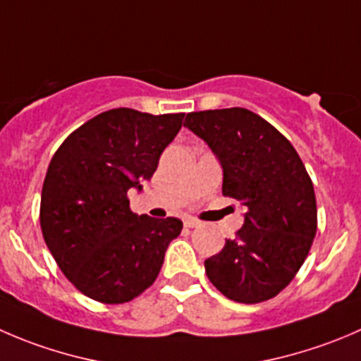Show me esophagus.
Here are the masks:
<instances>
[{"label": "esophagus", "instance_id": "34e87169", "mask_svg": "<svg viewBox=\"0 0 361 361\" xmlns=\"http://www.w3.org/2000/svg\"><path fill=\"white\" fill-rule=\"evenodd\" d=\"M183 224H185V227H197V226H201V222H199L197 219H194V216H187V219L183 220Z\"/></svg>", "mask_w": 361, "mask_h": 361}]
</instances>
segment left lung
I'll return each mask as SVG.
<instances>
[{
    "label": "left lung",
    "instance_id": "8db88e82",
    "mask_svg": "<svg viewBox=\"0 0 361 361\" xmlns=\"http://www.w3.org/2000/svg\"><path fill=\"white\" fill-rule=\"evenodd\" d=\"M185 127L222 166V194L245 208L236 238L204 261L209 282L240 303L277 296L295 279L317 231L312 180L291 142L243 107L199 111Z\"/></svg>",
    "mask_w": 361,
    "mask_h": 361
}]
</instances>
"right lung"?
Masks as SVG:
<instances>
[{
	"instance_id": "right-lung-1",
	"label": "right lung",
	"mask_w": 361,
	"mask_h": 361,
	"mask_svg": "<svg viewBox=\"0 0 361 361\" xmlns=\"http://www.w3.org/2000/svg\"><path fill=\"white\" fill-rule=\"evenodd\" d=\"M183 113L153 116L111 109L77 128L59 146L42 187L40 227L65 277L87 298L125 303L155 282L180 219L130 209L176 137Z\"/></svg>"
}]
</instances>
